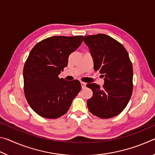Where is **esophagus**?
<instances>
[{"label": "esophagus", "instance_id": "34e87169", "mask_svg": "<svg viewBox=\"0 0 155 155\" xmlns=\"http://www.w3.org/2000/svg\"><path fill=\"white\" fill-rule=\"evenodd\" d=\"M81 87H82V89L85 88V87H86V84H85V83L81 82Z\"/></svg>", "mask_w": 155, "mask_h": 155}]
</instances>
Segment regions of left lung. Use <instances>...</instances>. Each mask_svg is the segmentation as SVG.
I'll return each mask as SVG.
<instances>
[{
  "label": "left lung",
  "mask_w": 155,
  "mask_h": 155,
  "mask_svg": "<svg viewBox=\"0 0 155 155\" xmlns=\"http://www.w3.org/2000/svg\"><path fill=\"white\" fill-rule=\"evenodd\" d=\"M83 41L90 48L94 70H99L104 81L102 87L87 84L93 91L87 102L88 109L101 118L116 116L127 107L133 92V66L128 52L122 44L105 34L85 36Z\"/></svg>",
  "instance_id": "left-lung-1"
}]
</instances>
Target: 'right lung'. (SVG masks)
I'll use <instances>...</instances> for the list:
<instances>
[{
	"label": "right lung",
	"mask_w": 155,
	"mask_h": 155,
	"mask_svg": "<svg viewBox=\"0 0 155 155\" xmlns=\"http://www.w3.org/2000/svg\"><path fill=\"white\" fill-rule=\"evenodd\" d=\"M83 36H53L31 50L23 70L24 90L28 104L36 114L55 119L66 114L81 90L78 80L59 78L68 57L83 41Z\"/></svg>",
	"instance_id": "obj_1"
}]
</instances>
